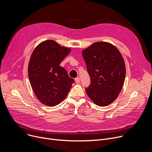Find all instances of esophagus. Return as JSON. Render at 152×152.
I'll return each mask as SVG.
<instances>
[{
  "label": "esophagus",
  "mask_w": 152,
  "mask_h": 152,
  "mask_svg": "<svg viewBox=\"0 0 152 152\" xmlns=\"http://www.w3.org/2000/svg\"><path fill=\"white\" fill-rule=\"evenodd\" d=\"M75 82H76L77 83H80V78H79V77H77V78H75Z\"/></svg>",
  "instance_id": "1"
}]
</instances>
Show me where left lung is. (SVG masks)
Wrapping results in <instances>:
<instances>
[{"label":"left lung","instance_id":"left-lung-1","mask_svg":"<svg viewBox=\"0 0 152 152\" xmlns=\"http://www.w3.org/2000/svg\"><path fill=\"white\" fill-rule=\"evenodd\" d=\"M91 78L86 92L100 107L107 106L119 96L126 74L123 57L118 49L107 42H97L82 52Z\"/></svg>","mask_w":152,"mask_h":152}]
</instances>
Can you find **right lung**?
<instances>
[{
	"label": "right lung",
	"instance_id": "add662e5",
	"mask_svg": "<svg viewBox=\"0 0 152 152\" xmlns=\"http://www.w3.org/2000/svg\"><path fill=\"white\" fill-rule=\"evenodd\" d=\"M71 50L53 40H47L40 43L31 55L28 78L36 96L45 105L59 104L74 83L66 70L60 66Z\"/></svg>",
	"mask_w": 152,
	"mask_h": 152
}]
</instances>
